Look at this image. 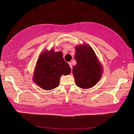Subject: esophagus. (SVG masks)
<instances>
[{
  "mask_svg": "<svg viewBox=\"0 0 134 134\" xmlns=\"http://www.w3.org/2000/svg\"><path fill=\"white\" fill-rule=\"evenodd\" d=\"M69 65L70 67L71 68V69H72V63L71 62H69Z\"/></svg>",
  "mask_w": 134,
  "mask_h": 134,
  "instance_id": "esophagus-1",
  "label": "esophagus"
}]
</instances>
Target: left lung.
I'll return each mask as SVG.
<instances>
[{"label":"left lung","instance_id":"left-lung-1","mask_svg":"<svg viewBox=\"0 0 134 134\" xmlns=\"http://www.w3.org/2000/svg\"><path fill=\"white\" fill-rule=\"evenodd\" d=\"M76 65L72 68L76 85L83 89L93 87L98 82L103 72L102 65L92 48L83 44L75 47Z\"/></svg>","mask_w":134,"mask_h":134}]
</instances>
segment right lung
Returning a JSON list of instances; mask_svg holds the SVG:
<instances>
[{"instance_id": "obj_1", "label": "right lung", "mask_w": 134, "mask_h": 134, "mask_svg": "<svg viewBox=\"0 0 134 134\" xmlns=\"http://www.w3.org/2000/svg\"><path fill=\"white\" fill-rule=\"evenodd\" d=\"M71 68L65 62L62 52L43 51L35 66L33 80L44 90L50 91L58 87L60 76L70 73Z\"/></svg>"}]
</instances>
